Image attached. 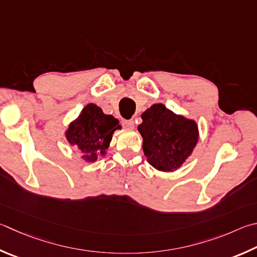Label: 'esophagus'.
Listing matches in <instances>:
<instances>
[{
    "label": "esophagus",
    "instance_id": "obj_1",
    "mask_svg": "<svg viewBox=\"0 0 257 257\" xmlns=\"http://www.w3.org/2000/svg\"><path fill=\"white\" fill-rule=\"evenodd\" d=\"M122 125L128 129H134L135 128V121L133 119L130 120H122Z\"/></svg>",
    "mask_w": 257,
    "mask_h": 257
}]
</instances>
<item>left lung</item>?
I'll list each match as a JSON object with an SVG mask.
<instances>
[{
  "label": "left lung",
  "mask_w": 257,
  "mask_h": 257,
  "mask_svg": "<svg viewBox=\"0 0 257 257\" xmlns=\"http://www.w3.org/2000/svg\"><path fill=\"white\" fill-rule=\"evenodd\" d=\"M138 130L144 139L147 161L156 170H177L198 142L197 123L177 115L163 104H154L142 114Z\"/></svg>",
  "instance_id": "left-lung-1"
}]
</instances>
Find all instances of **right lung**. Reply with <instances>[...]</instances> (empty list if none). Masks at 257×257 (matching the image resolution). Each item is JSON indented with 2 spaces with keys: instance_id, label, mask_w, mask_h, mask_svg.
<instances>
[{
  "instance_id": "add662e5",
  "label": "right lung",
  "mask_w": 257,
  "mask_h": 257,
  "mask_svg": "<svg viewBox=\"0 0 257 257\" xmlns=\"http://www.w3.org/2000/svg\"><path fill=\"white\" fill-rule=\"evenodd\" d=\"M120 128L119 120L104 114L95 104H87L80 116L69 124L66 137L69 144L76 145L84 153L83 158L94 162L97 154H104L109 147L115 129Z\"/></svg>"
}]
</instances>
